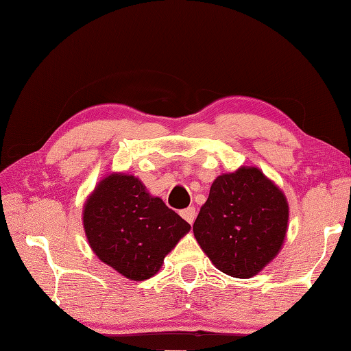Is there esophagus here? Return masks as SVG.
I'll return each instance as SVG.
<instances>
[{"label": "esophagus", "mask_w": 351, "mask_h": 351, "mask_svg": "<svg viewBox=\"0 0 351 351\" xmlns=\"http://www.w3.org/2000/svg\"><path fill=\"white\" fill-rule=\"evenodd\" d=\"M180 214H181V217H182L185 221H189L190 225H191V223L195 221V219H196V208H193V206L185 208V210H182Z\"/></svg>", "instance_id": "obj_1"}]
</instances>
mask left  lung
<instances>
[{"label": "left lung", "instance_id": "left-lung-1", "mask_svg": "<svg viewBox=\"0 0 351 351\" xmlns=\"http://www.w3.org/2000/svg\"><path fill=\"white\" fill-rule=\"evenodd\" d=\"M287 197L258 167L215 178L193 225L200 247L220 271L247 279L273 261L285 240Z\"/></svg>", "mask_w": 351, "mask_h": 351}]
</instances>
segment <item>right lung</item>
<instances>
[{
  "mask_svg": "<svg viewBox=\"0 0 351 351\" xmlns=\"http://www.w3.org/2000/svg\"><path fill=\"white\" fill-rule=\"evenodd\" d=\"M84 232L95 255L131 280H146L191 226L138 178L111 173L84 204Z\"/></svg>",
  "mask_w": 351,
  "mask_h": 351,
  "instance_id": "1",
  "label": "right lung"
}]
</instances>
